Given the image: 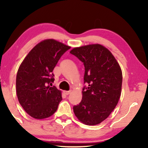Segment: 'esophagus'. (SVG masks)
Wrapping results in <instances>:
<instances>
[{"label": "esophagus", "instance_id": "esophagus-1", "mask_svg": "<svg viewBox=\"0 0 148 148\" xmlns=\"http://www.w3.org/2000/svg\"><path fill=\"white\" fill-rule=\"evenodd\" d=\"M64 94H65L66 95H69L71 93V91H64Z\"/></svg>", "mask_w": 148, "mask_h": 148}]
</instances>
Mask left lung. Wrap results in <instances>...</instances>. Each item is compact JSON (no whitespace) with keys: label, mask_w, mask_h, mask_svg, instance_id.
Returning a JSON list of instances; mask_svg holds the SVG:
<instances>
[{"label":"left lung","mask_w":148,"mask_h":148,"mask_svg":"<svg viewBox=\"0 0 148 148\" xmlns=\"http://www.w3.org/2000/svg\"><path fill=\"white\" fill-rule=\"evenodd\" d=\"M70 53L84 64L82 100L73 106L75 114L87 125H96L107 119L118 104L121 94L122 71L110 50L100 44L74 48Z\"/></svg>","instance_id":"8db88e82"}]
</instances>
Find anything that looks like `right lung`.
<instances>
[{"label": "right lung", "instance_id": "right-lung-1", "mask_svg": "<svg viewBox=\"0 0 148 148\" xmlns=\"http://www.w3.org/2000/svg\"><path fill=\"white\" fill-rule=\"evenodd\" d=\"M70 46L53 39L40 42L24 58L16 77L18 100L29 116L43 119L52 116L62 100L52 71Z\"/></svg>", "mask_w": 148, "mask_h": 148}]
</instances>
